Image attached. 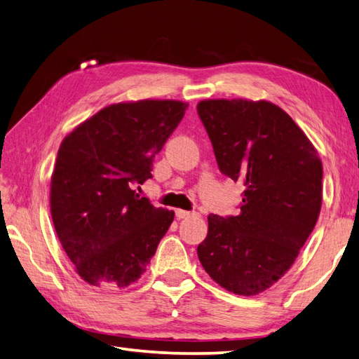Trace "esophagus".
<instances>
[{"label": "esophagus", "mask_w": 359, "mask_h": 359, "mask_svg": "<svg viewBox=\"0 0 359 359\" xmlns=\"http://www.w3.org/2000/svg\"><path fill=\"white\" fill-rule=\"evenodd\" d=\"M196 212L194 211H185V210H175V217L177 219H187V217H191L194 216Z\"/></svg>", "instance_id": "esophagus-1"}]
</instances>
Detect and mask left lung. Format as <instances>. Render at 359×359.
Listing matches in <instances>:
<instances>
[{
  "instance_id": "1",
  "label": "left lung",
  "mask_w": 359,
  "mask_h": 359,
  "mask_svg": "<svg viewBox=\"0 0 359 359\" xmlns=\"http://www.w3.org/2000/svg\"><path fill=\"white\" fill-rule=\"evenodd\" d=\"M197 112L219 170L245 187L238 216H208L197 256L228 292L255 296L284 276L313 231L323 205V163L278 104L212 98Z\"/></svg>"
}]
</instances>
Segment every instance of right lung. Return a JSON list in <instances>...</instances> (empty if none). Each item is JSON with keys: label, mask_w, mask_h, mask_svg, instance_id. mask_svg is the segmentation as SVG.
<instances>
[{"label": "right lung", "mask_w": 359, "mask_h": 359, "mask_svg": "<svg viewBox=\"0 0 359 359\" xmlns=\"http://www.w3.org/2000/svg\"><path fill=\"white\" fill-rule=\"evenodd\" d=\"M188 103L139 100L106 106L67 134L50 177V216L79 276L102 288L128 287L154 256L174 211L134 185L152 177V158Z\"/></svg>", "instance_id": "add662e5"}]
</instances>
